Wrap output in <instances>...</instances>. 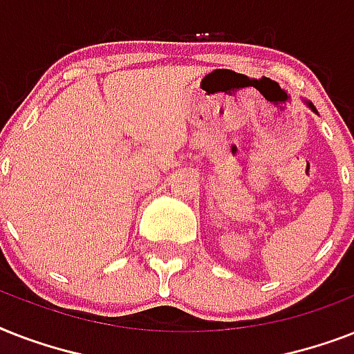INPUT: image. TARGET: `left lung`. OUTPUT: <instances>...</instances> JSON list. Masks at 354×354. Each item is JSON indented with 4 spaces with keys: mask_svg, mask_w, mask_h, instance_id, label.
<instances>
[{
    "mask_svg": "<svg viewBox=\"0 0 354 354\" xmlns=\"http://www.w3.org/2000/svg\"><path fill=\"white\" fill-rule=\"evenodd\" d=\"M307 104H308V106H310V108H313L314 112H316V108H314V106H313V102H307Z\"/></svg>",
    "mask_w": 354,
    "mask_h": 354,
    "instance_id": "8db88e82",
    "label": "left lung"
}]
</instances>
